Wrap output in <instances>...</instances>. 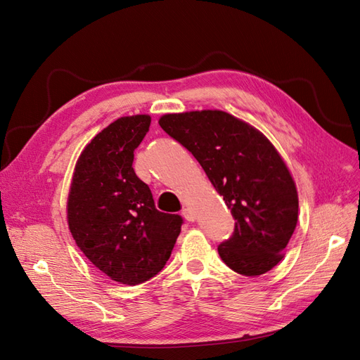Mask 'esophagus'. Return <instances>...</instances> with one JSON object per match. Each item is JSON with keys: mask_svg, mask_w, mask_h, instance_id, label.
<instances>
[{"mask_svg": "<svg viewBox=\"0 0 360 360\" xmlns=\"http://www.w3.org/2000/svg\"><path fill=\"white\" fill-rule=\"evenodd\" d=\"M183 216L186 217L188 221L193 222L195 219H197V213H195L193 209H191V207H186V209H183Z\"/></svg>", "mask_w": 360, "mask_h": 360, "instance_id": "obj_1", "label": "esophagus"}]
</instances>
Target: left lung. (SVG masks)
<instances>
[{"mask_svg": "<svg viewBox=\"0 0 360 360\" xmlns=\"http://www.w3.org/2000/svg\"><path fill=\"white\" fill-rule=\"evenodd\" d=\"M160 127L186 147L236 221L219 245L224 263L258 276L284 258L296 230L299 197L285 160L264 134L219 110L163 114Z\"/></svg>", "mask_w": 360, "mask_h": 360, "instance_id": "1", "label": "left lung"}]
</instances>
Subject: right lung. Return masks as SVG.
Segmentation results:
<instances>
[{"label":"right lung","mask_w":360,"mask_h":360,"mask_svg":"<svg viewBox=\"0 0 360 360\" xmlns=\"http://www.w3.org/2000/svg\"><path fill=\"white\" fill-rule=\"evenodd\" d=\"M151 117H120L84 147L68 197V224L82 254L120 284L138 285L167 264L181 231L179 214L156 209L132 168Z\"/></svg>","instance_id":"1"}]
</instances>
